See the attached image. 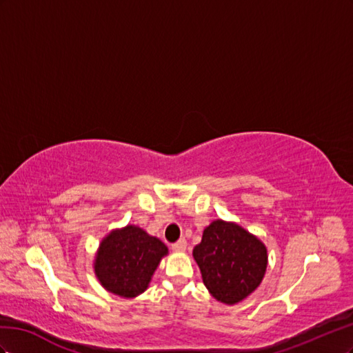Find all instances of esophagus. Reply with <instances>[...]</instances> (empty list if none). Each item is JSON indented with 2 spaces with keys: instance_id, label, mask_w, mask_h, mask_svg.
<instances>
[{
  "instance_id": "1",
  "label": "esophagus",
  "mask_w": 353,
  "mask_h": 353,
  "mask_svg": "<svg viewBox=\"0 0 353 353\" xmlns=\"http://www.w3.org/2000/svg\"><path fill=\"white\" fill-rule=\"evenodd\" d=\"M171 248H173L174 251H185L186 250V239H179L177 243H174L173 245H171Z\"/></svg>"
}]
</instances>
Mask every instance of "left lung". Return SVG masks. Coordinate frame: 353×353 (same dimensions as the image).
<instances>
[{
	"instance_id": "1",
	"label": "left lung",
	"mask_w": 353,
	"mask_h": 353,
	"mask_svg": "<svg viewBox=\"0 0 353 353\" xmlns=\"http://www.w3.org/2000/svg\"><path fill=\"white\" fill-rule=\"evenodd\" d=\"M192 256L208 293L228 306L254 293L268 268L266 245L235 221L221 219L204 229Z\"/></svg>"
}]
</instances>
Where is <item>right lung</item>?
<instances>
[{"label":"right lung","instance_id":"obj_1","mask_svg":"<svg viewBox=\"0 0 353 353\" xmlns=\"http://www.w3.org/2000/svg\"><path fill=\"white\" fill-rule=\"evenodd\" d=\"M168 248L142 228L127 225L112 229L100 241L94 254V275L106 291L134 299L148 290Z\"/></svg>","mask_w":353,"mask_h":353}]
</instances>
